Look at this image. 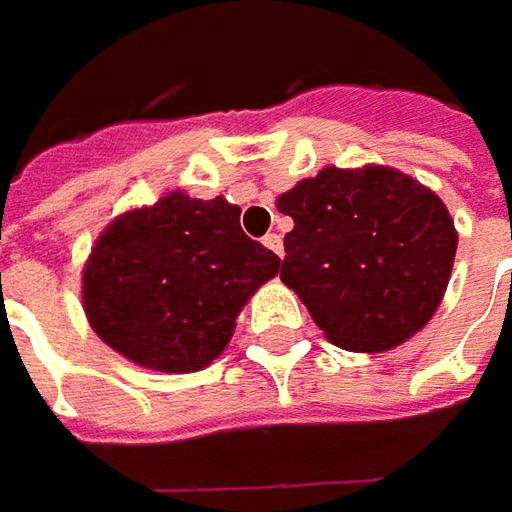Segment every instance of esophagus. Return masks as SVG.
I'll list each match as a JSON object with an SVG mask.
<instances>
[{
	"label": "esophagus",
	"mask_w": 512,
	"mask_h": 512,
	"mask_svg": "<svg viewBox=\"0 0 512 512\" xmlns=\"http://www.w3.org/2000/svg\"><path fill=\"white\" fill-rule=\"evenodd\" d=\"M262 245H265L267 250H273L276 256L285 253V245H282V236H279V233H267L265 239H262Z\"/></svg>",
	"instance_id": "1"
}]
</instances>
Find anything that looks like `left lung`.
Here are the masks:
<instances>
[{
  "label": "left lung",
  "instance_id": "obj_1",
  "mask_svg": "<svg viewBox=\"0 0 512 512\" xmlns=\"http://www.w3.org/2000/svg\"><path fill=\"white\" fill-rule=\"evenodd\" d=\"M293 219L285 282L327 342L382 353L439 310L459 233L444 202L387 165L322 168L276 199Z\"/></svg>",
  "mask_w": 512,
  "mask_h": 512
}]
</instances>
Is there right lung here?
<instances>
[{
	"label": "right lung",
	"mask_w": 512,
	"mask_h": 512,
	"mask_svg": "<svg viewBox=\"0 0 512 512\" xmlns=\"http://www.w3.org/2000/svg\"><path fill=\"white\" fill-rule=\"evenodd\" d=\"M239 205L170 190L116 216L90 247L82 307L93 333L128 362L193 373L230 342L247 299L282 259L247 239Z\"/></svg>",
	"instance_id": "obj_1"
}]
</instances>
